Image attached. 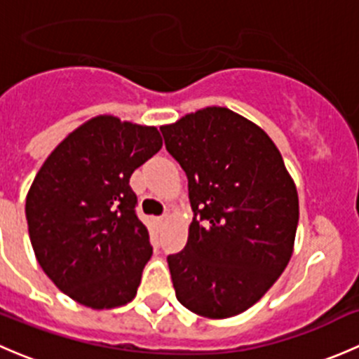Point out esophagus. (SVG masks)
<instances>
[{
	"label": "esophagus",
	"instance_id": "1",
	"mask_svg": "<svg viewBox=\"0 0 359 359\" xmlns=\"http://www.w3.org/2000/svg\"><path fill=\"white\" fill-rule=\"evenodd\" d=\"M166 220H168V215H161V217H158V222H166Z\"/></svg>",
	"mask_w": 359,
	"mask_h": 359
}]
</instances>
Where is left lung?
Instances as JSON below:
<instances>
[{
    "instance_id": "obj_1",
    "label": "left lung",
    "mask_w": 359,
    "mask_h": 359,
    "mask_svg": "<svg viewBox=\"0 0 359 359\" xmlns=\"http://www.w3.org/2000/svg\"><path fill=\"white\" fill-rule=\"evenodd\" d=\"M161 133L186 172L194 212L187 245L166 259L177 299L200 316H236L290 262L295 182L269 135L227 107L191 112Z\"/></svg>"
}]
</instances>
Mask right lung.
I'll return each instance as SVG.
<instances>
[{"mask_svg": "<svg viewBox=\"0 0 359 359\" xmlns=\"http://www.w3.org/2000/svg\"><path fill=\"white\" fill-rule=\"evenodd\" d=\"M161 146L156 126L95 116L36 173L25 198L32 250L46 276L76 302L112 309L137 295L153 247L130 177Z\"/></svg>", "mask_w": 359, "mask_h": 359, "instance_id": "add662e5", "label": "right lung"}]
</instances>
